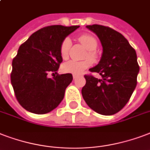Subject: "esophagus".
I'll list each match as a JSON object with an SVG mask.
<instances>
[{"instance_id": "34e87169", "label": "esophagus", "mask_w": 150, "mask_h": 150, "mask_svg": "<svg viewBox=\"0 0 150 150\" xmlns=\"http://www.w3.org/2000/svg\"><path fill=\"white\" fill-rule=\"evenodd\" d=\"M73 79H76V78L78 77V76H79V75H75V74H73Z\"/></svg>"}]
</instances>
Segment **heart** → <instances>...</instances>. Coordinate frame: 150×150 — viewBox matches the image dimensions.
I'll return each mask as SVG.
<instances>
[{
	"instance_id": "1",
	"label": "heart",
	"mask_w": 150,
	"mask_h": 150,
	"mask_svg": "<svg viewBox=\"0 0 150 150\" xmlns=\"http://www.w3.org/2000/svg\"><path fill=\"white\" fill-rule=\"evenodd\" d=\"M79 41L80 43L84 45L88 52L87 57L90 59L95 60L97 59V54L94 50L98 48V41L96 38L90 34H83L79 37ZM71 42L69 38H66L64 39L60 46V57L64 60H67L69 57V51H70ZM92 65V61L90 59L81 60V61H75L70 60L68 62L64 63L62 66L63 71L66 73H71V74H80L87 69Z\"/></svg>"
}]
</instances>
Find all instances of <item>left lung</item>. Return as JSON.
Instances as JSON below:
<instances>
[{
    "mask_svg": "<svg viewBox=\"0 0 150 150\" xmlns=\"http://www.w3.org/2000/svg\"><path fill=\"white\" fill-rule=\"evenodd\" d=\"M99 38L103 52L99 64L90 68L101 79L86 75L82 95L96 112L116 114L130 100L137 85L139 66L134 49L123 35L110 27L93 24L86 26Z\"/></svg>",
    "mask_w": 150,
    "mask_h": 150,
    "instance_id": "8db88e82",
    "label": "left lung"
}]
</instances>
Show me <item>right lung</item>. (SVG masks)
<instances>
[{
    "mask_svg": "<svg viewBox=\"0 0 150 150\" xmlns=\"http://www.w3.org/2000/svg\"><path fill=\"white\" fill-rule=\"evenodd\" d=\"M79 26L52 25L32 34L19 46L12 60L11 83L20 105L35 114H45L56 108L73 79L70 73L57 74L63 61L60 46L68 34ZM54 74V73H52Z\"/></svg>",
    "mask_w": 150,
    "mask_h": 150,
    "instance_id": "add662e5",
    "label": "right lung"
}]
</instances>
